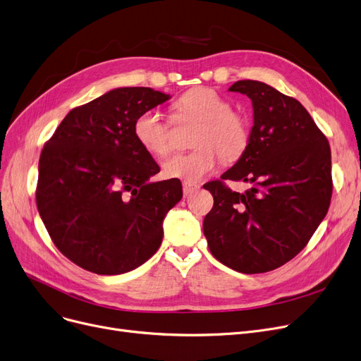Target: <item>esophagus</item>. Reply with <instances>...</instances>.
I'll use <instances>...</instances> for the list:
<instances>
[{
  "instance_id": "34e87169",
  "label": "esophagus",
  "mask_w": 361,
  "mask_h": 361,
  "mask_svg": "<svg viewBox=\"0 0 361 361\" xmlns=\"http://www.w3.org/2000/svg\"><path fill=\"white\" fill-rule=\"evenodd\" d=\"M196 190H199V185L197 184L185 183V181L183 183V193H184V196H189V195H192Z\"/></svg>"
}]
</instances>
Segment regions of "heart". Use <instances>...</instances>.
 Instances as JSON below:
<instances>
[{"label": "heart", "instance_id": "b5f03b06", "mask_svg": "<svg viewBox=\"0 0 361 361\" xmlns=\"http://www.w3.org/2000/svg\"><path fill=\"white\" fill-rule=\"evenodd\" d=\"M174 109L178 116L199 122L195 134V146L199 149L172 156L162 165L164 177L195 184L211 174L219 156L230 162L245 153L250 138L249 121L243 114L231 111L230 100L216 90L196 87L185 91ZM134 135L138 145L156 158L169 150L168 127L158 111H145L135 118Z\"/></svg>", "mask_w": 361, "mask_h": 361}]
</instances>
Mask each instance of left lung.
I'll return each instance as SVG.
<instances>
[{
  "label": "left lung",
  "instance_id": "obj_1",
  "mask_svg": "<svg viewBox=\"0 0 361 361\" xmlns=\"http://www.w3.org/2000/svg\"><path fill=\"white\" fill-rule=\"evenodd\" d=\"M228 90L252 102L254 125L245 153L221 180L250 187L239 193L223 181L203 185L214 196L203 234L211 254L228 269L265 273L300 254L326 216L332 197L331 147L298 100L252 80Z\"/></svg>",
  "mask_w": 361,
  "mask_h": 361
}]
</instances>
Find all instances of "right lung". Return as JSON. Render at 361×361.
I'll return each mask as SVG.
<instances>
[{
  "label": "right lung",
  "instance_id": "obj_1",
  "mask_svg": "<svg viewBox=\"0 0 361 361\" xmlns=\"http://www.w3.org/2000/svg\"><path fill=\"white\" fill-rule=\"evenodd\" d=\"M149 87H121L66 115L45 143L37 207L57 249L96 274L128 273L159 249L164 219L183 197L134 135L135 118L169 100Z\"/></svg>",
  "mask_w": 361,
  "mask_h": 361
}]
</instances>
